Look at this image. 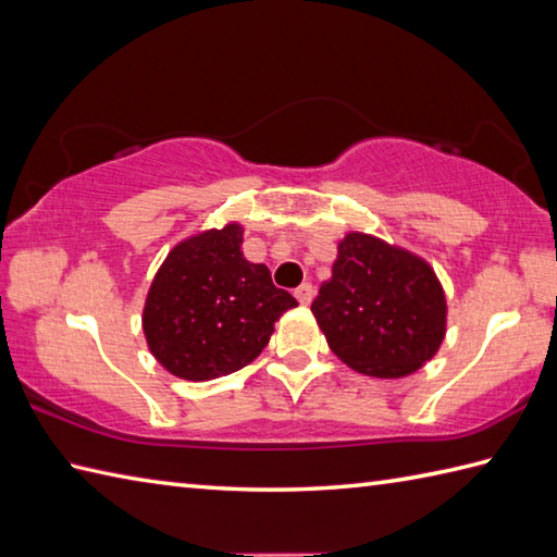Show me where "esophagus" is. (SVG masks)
<instances>
[{
  "label": "esophagus",
  "instance_id": "esophagus-1",
  "mask_svg": "<svg viewBox=\"0 0 557 557\" xmlns=\"http://www.w3.org/2000/svg\"><path fill=\"white\" fill-rule=\"evenodd\" d=\"M313 294H315V289H313L311 282H304V285L297 287V292H294V297L299 299L301 306H309L313 301Z\"/></svg>",
  "mask_w": 557,
  "mask_h": 557
}]
</instances>
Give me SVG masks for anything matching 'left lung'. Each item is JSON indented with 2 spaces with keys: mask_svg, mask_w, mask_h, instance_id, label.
<instances>
[{
  "mask_svg": "<svg viewBox=\"0 0 557 557\" xmlns=\"http://www.w3.org/2000/svg\"><path fill=\"white\" fill-rule=\"evenodd\" d=\"M311 311L330 349L373 377L417 373L447 333V299L435 270L363 232L337 244L333 277L318 289Z\"/></svg>",
  "mask_w": 557,
  "mask_h": 557,
  "instance_id": "1",
  "label": "left lung"
}]
</instances>
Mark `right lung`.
I'll list each match as a JSON object with an SVG mask.
<instances>
[{
    "label": "right lung",
    "mask_w": 557,
    "mask_h": 557,
    "mask_svg": "<svg viewBox=\"0 0 557 557\" xmlns=\"http://www.w3.org/2000/svg\"><path fill=\"white\" fill-rule=\"evenodd\" d=\"M244 227L198 232L176 244L152 277L144 306L148 349L184 381H212L251 363L280 315L299 306L263 263L244 258Z\"/></svg>",
    "instance_id": "1"
}]
</instances>
